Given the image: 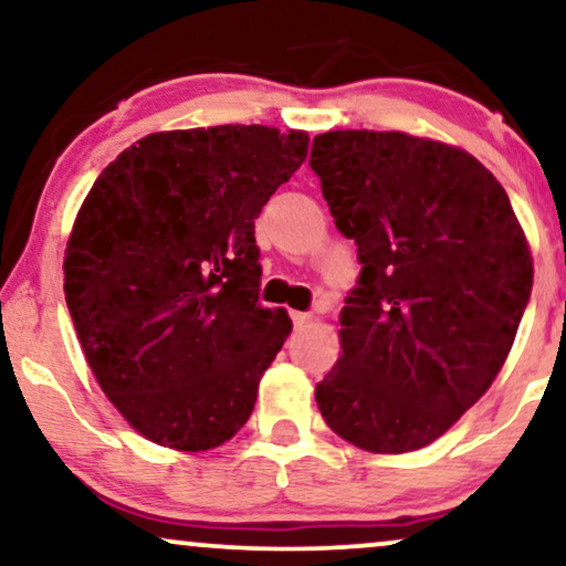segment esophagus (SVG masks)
Listing matches in <instances>:
<instances>
[{"label":"esophagus","mask_w":566,"mask_h":566,"mask_svg":"<svg viewBox=\"0 0 566 566\" xmlns=\"http://www.w3.org/2000/svg\"><path fill=\"white\" fill-rule=\"evenodd\" d=\"M313 321L311 313H303V311H292V324L295 326H307Z\"/></svg>","instance_id":"obj_1"}]
</instances>
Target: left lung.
<instances>
[{
    "mask_svg": "<svg viewBox=\"0 0 566 566\" xmlns=\"http://www.w3.org/2000/svg\"><path fill=\"white\" fill-rule=\"evenodd\" d=\"M307 164L360 263L318 410L355 447L412 452L502 370L533 290L525 234L496 177L443 143L336 130Z\"/></svg>",
    "mask_w": 566,
    "mask_h": 566,
    "instance_id": "1",
    "label": "left lung"
}]
</instances>
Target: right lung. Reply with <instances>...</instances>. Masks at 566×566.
<instances>
[{"label":"right lung","instance_id":"right-lung-1","mask_svg":"<svg viewBox=\"0 0 566 566\" xmlns=\"http://www.w3.org/2000/svg\"><path fill=\"white\" fill-rule=\"evenodd\" d=\"M307 154L263 125L154 133L93 182L64 255L85 360L135 431L206 452L245 426L292 332L263 307L255 219Z\"/></svg>","mask_w":566,"mask_h":566}]
</instances>
